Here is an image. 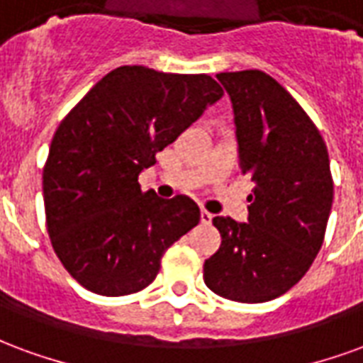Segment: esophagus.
<instances>
[{
	"label": "esophagus",
	"mask_w": 363,
	"mask_h": 363,
	"mask_svg": "<svg viewBox=\"0 0 363 363\" xmlns=\"http://www.w3.org/2000/svg\"><path fill=\"white\" fill-rule=\"evenodd\" d=\"M212 220H213V216L210 212H206V210L200 212V221H202V223H212Z\"/></svg>",
	"instance_id": "esophagus-1"
}]
</instances>
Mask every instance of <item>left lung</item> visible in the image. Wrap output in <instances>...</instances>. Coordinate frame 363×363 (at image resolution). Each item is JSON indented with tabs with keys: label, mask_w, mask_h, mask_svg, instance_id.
<instances>
[{
	"label": "left lung",
	"mask_w": 363,
	"mask_h": 363,
	"mask_svg": "<svg viewBox=\"0 0 363 363\" xmlns=\"http://www.w3.org/2000/svg\"><path fill=\"white\" fill-rule=\"evenodd\" d=\"M235 120L241 173L255 182L247 223L218 216L221 247L204 262L213 294L262 303L303 278L333 206L327 145L294 96L259 69L218 74Z\"/></svg>",
	"instance_id": "8db88e82"
}]
</instances>
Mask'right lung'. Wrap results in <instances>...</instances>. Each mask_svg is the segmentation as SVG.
<instances>
[{"instance_id": "obj_1", "label": "right lung", "mask_w": 363, "mask_h": 363, "mask_svg": "<svg viewBox=\"0 0 363 363\" xmlns=\"http://www.w3.org/2000/svg\"><path fill=\"white\" fill-rule=\"evenodd\" d=\"M221 96L206 74L122 66L62 120L43 173L46 225L83 288L108 297L140 291L167 249L198 225L192 198L142 192L138 177Z\"/></svg>"}]
</instances>
